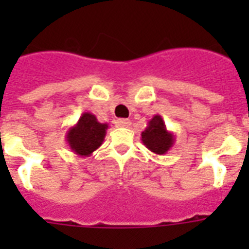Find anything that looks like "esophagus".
<instances>
[{
	"instance_id": "34e87169",
	"label": "esophagus",
	"mask_w": 249,
	"mask_h": 249,
	"mask_svg": "<svg viewBox=\"0 0 249 249\" xmlns=\"http://www.w3.org/2000/svg\"><path fill=\"white\" fill-rule=\"evenodd\" d=\"M116 125L119 128H129L130 126V121L128 119H119L116 121Z\"/></svg>"
}]
</instances>
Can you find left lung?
<instances>
[{
	"instance_id": "obj_1",
	"label": "left lung",
	"mask_w": 249,
	"mask_h": 249,
	"mask_svg": "<svg viewBox=\"0 0 249 249\" xmlns=\"http://www.w3.org/2000/svg\"><path fill=\"white\" fill-rule=\"evenodd\" d=\"M141 140L150 151L156 155H164L173 147L176 136L166 129L163 117L155 115L141 133Z\"/></svg>"
}]
</instances>
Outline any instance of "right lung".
<instances>
[{
    "mask_svg": "<svg viewBox=\"0 0 249 249\" xmlns=\"http://www.w3.org/2000/svg\"><path fill=\"white\" fill-rule=\"evenodd\" d=\"M107 123H99L95 115L84 112L79 121L66 133V141L73 154L80 158H88L103 143Z\"/></svg>",
    "mask_w": 249,
    "mask_h": 249,
    "instance_id": "add662e5",
    "label": "right lung"
}]
</instances>
